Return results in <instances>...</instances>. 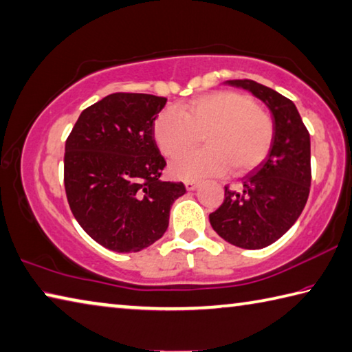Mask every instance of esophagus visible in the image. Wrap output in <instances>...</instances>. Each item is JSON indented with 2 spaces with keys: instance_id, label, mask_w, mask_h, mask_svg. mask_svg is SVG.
<instances>
[{
  "instance_id": "1",
  "label": "esophagus",
  "mask_w": 352,
  "mask_h": 352,
  "mask_svg": "<svg viewBox=\"0 0 352 352\" xmlns=\"http://www.w3.org/2000/svg\"><path fill=\"white\" fill-rule=\"evenodd\" d=\"M184 184H186V189H188V190H194V189H197V188H198V182L189 180V182H186Z\"/></svg>"
}]
</instances>
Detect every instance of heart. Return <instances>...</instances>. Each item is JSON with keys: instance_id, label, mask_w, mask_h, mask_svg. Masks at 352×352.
<instances>
[{"instance_id": "1", "label": "heart", "mask_w": 352, "mask_h": 352, "mask_svg": "<svg viewBox=\"0 0 352 352\" xmlns=\"http://www.w3.org/2000/svg\"><path fill=\"white\" fill-rule=\"evenodd\" d=\"M200 135L208 148L175 160L170 164L175 178L219 175L229 166L235 174L254 169L271 149L274 121L246 95L215 92L194 98L180 109L164 111L154 126L155 142L168 158L194 148Z\"/></svg>"}]
</instances>
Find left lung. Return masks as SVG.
I'll return each instance as SVG.
<instances>
[{"label": "left lung", "instance_id": "left-lung-1", "mask_svg": "<svg viewBox=\"0 0 352 352\" xmlns=\"http://www.w3.org/2000/svg\"><path fill=\"white\" fill-rule=\"evenodd\" d=\"M263 101L272 113L274 142L266 158L241 178L240 189L225 188V201L209 214L223 240L261 249L287 232L302 214L311 186V140L296 104L252 80H229Z\"/></svg>", "mask_w": 352, "mask_h": 352}]
</instances>
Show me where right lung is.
Listing matches in <instances>:
<instances>
[{"mask_svg": "<svg viewBox=\"0 0 352 352\" xmlns=\"http://www.w3.org/2000/svg\"><path fill=\"white\" fill-rule=\"evenodd\" d=\"M168 98L111 94L89 106L66 140L65 188L89 237L115 252H138L163 237L183 183L163 182L154 123Z\"/></svg>", "mask_w": 352, "mask_h": 352, "instance_id": "right-lung-1", "label": "right lung"}]
</instances>
